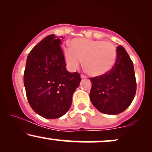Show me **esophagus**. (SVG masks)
Returning a JSON list of instances; mask_svg holds the SVG:
<instances>
[{"label":"esophagus","mask_w":152,"mask_h":152,"mask_svg":"<svg viewBox=\"0 0 152 152\" xmlns=\"http://www.w3.org/2000/svg\"><path fill=\"white\" fill-rule=\"evenodd\" d=\"M81 78H87V76H85V75H83V74H81Z\"/></svg>","instance_id":"obj_1"}]
</instances>
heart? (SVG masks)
I'll return each instance as SVG.
<instances>
[{
	"instance_id": "b5f03b06",
	"label": "heart",
	"mask_w": 152,
	"mask_h": 152,
	"mask_svg": "<svg viewBox=\"0 0 152 152\" xmlns=\"http://www.w3.org/2000/svg\"><path fill=\"white\" fill-rule=\"evenodd\" d=\"M71 48H64V56L68 69L75 71L82 61L88 74L94 76L106 74L114 66L116 59V49L108 41L88 38H75Z\"/></svg>"
}]
</instances>
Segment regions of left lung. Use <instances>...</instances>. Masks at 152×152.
Listing matches in <instances>:
<instances>
[{"label":"left lung","mask_w":152,"mask_h":152,"mask_svg":"<svg viewBox=\"0 0 152 152\" xmlns=\"http://www.w3.org/2000/svg\"><path fill=\"white\" fill-rule=\"evenodd\" d=\"M116 60L112 69L102 76L90 78V99L100 112L118 114L125 111L135 96V73L132 59L122 46L116 48Z\"/></svg>","instance_id":"1"}]
</instances>
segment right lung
Returning a JSON list of instances; mask_svg holds the SVG:
<instances>
[{"mask_svg": "<svg viewBox=\"0 0 152 152\" xmlns=\"http://www.w3.org/2000/svg\"><path fill=\"white\" fill-rule=\"evenodd\" d=\"M58 38L49 35L35 46L28 56L24 71L29 104L36 114L46 118H59L69 111L81 80L78 72L66 70Z\"/></svg>", "mask_w": 152, "mask_h": 152, "instance_id": "1", "label": "right lung"}]
</instances>
